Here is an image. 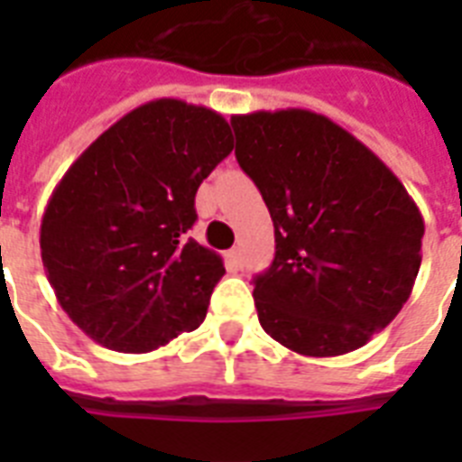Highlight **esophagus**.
<instances>
[{
    "label": "esophagus",
    "mask_w": 462,
    "mask_h": 462,
    "mask_svg": "<svg viewBox=\"0 0 462 462\" xmlns=\"http://www.w3.org/2000/svg\"><path fill=\"white\" fill-rule=\"evenodd\" d=\"M227 259L235 263V268H242L245 266V256H242V249H230V254H227Z\"/></svg>",
    "instance_id": "34e87169"
}]
</instances>
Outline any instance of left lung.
<instances>
[{
  "label": "left lung",
  "mask_w": 462,
  "mask_h": 462,
  "mask_svg": "<svg viewBox=\"0 0 462 462\" xmlns=\"http://www.w3.org/2000/svg\"><path fill=\"white\" fill-rule=\"evenodd\" d=\"M239 167L275 227L254 281L268 336L304 357L372 340L408 302L422 263V213L379 155L323 115L288 107L232 117Z\"/></svg>",
  "instance_id": "obj_1"
}]
</instances>
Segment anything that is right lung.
<instances>
[{"mask_svg": "<svg viewBox=\"0 0 462 462\" xmlns=\"http://www.w3.org/2000/svg\"><path fill=\"white\" fill-rule=\"evenodd\" d=\"M232 146L223 115L160 97L100 134L54 187L42 266L57 302L97 345L151 352L201 326L225 266L187 230L196 189Z\"/></svg>", "mask_w": 462, "mask_h": 462, "instance_id": "1", "label": "right lung"}]
</instances>
